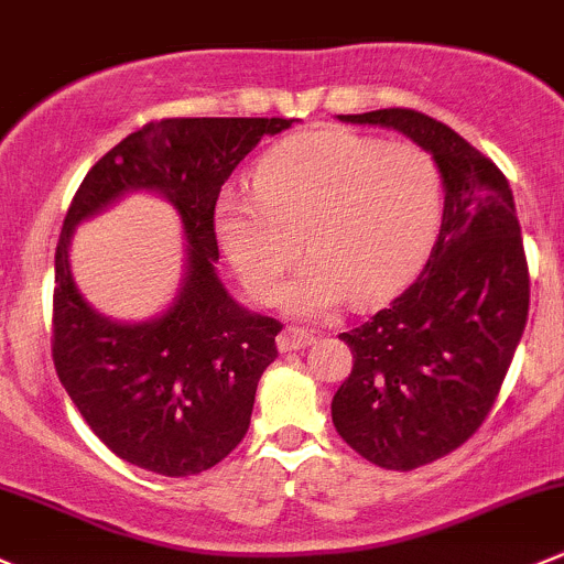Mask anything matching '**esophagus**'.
Returning a JSON list of instances; mask_svg holds the SVG:
<instances>
[{"mask_svg":"<svg viewBox=\"0 0 564 564\" xmlns=\"http://www.w3.org/2000/svg\"><path fill=\"white\" fill-rule=\"evenodd\" d=\"M312 339H315V334H312L310 328H299V325H284L282 334L276 336V345H280L282 352H290V350H301V347L312 345Z\"/></svg>","mask_w":564,"mask_h":564,"instance_id":"34e87169","label":"esophagus"}]
</instances>
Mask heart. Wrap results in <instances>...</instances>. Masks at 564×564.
Instances as JSON below:
<instances>
[{
  "instance_id": "1",
  "label": "heart",
  "mask_w": 564,
  "mask_h": 564,
  "mask_svg": "<svg viewBox=\"0 0 564 564\" xmlns=\"http://www.w3.org/2000/svg\"><path fill=\"white\" fill-rule=\"evenodd\" d=\"M440 208L443 178L426 149L323 127L260 156L254 195L219 197L217 236L260 304H274L301 249L312 254L282 304L325 315L397 293L426 258Z\"/></svg>"
}]
</instances>
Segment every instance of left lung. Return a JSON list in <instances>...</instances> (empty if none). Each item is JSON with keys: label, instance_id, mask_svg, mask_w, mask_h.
Segmentation results:
<instances>
[{"label": "left lung", "instance_id": "obj_1", "mask_svg": "<svg viewBox=\"0 0 564 564\" xmlns=\"http://www.w3.org/2000/svg\"><path fill=\"white\" fill-rule=\"evenodd\" d=\"M432 152L445 208L417 280L341 334L352 371L330 402L339 437L382 469L423 467L467 443L495 408L530 312V269L505 173L443 121L412 108L339 116Z\"/></svg>", "mask_w": 564, "mask_h": 564}]
</instances>
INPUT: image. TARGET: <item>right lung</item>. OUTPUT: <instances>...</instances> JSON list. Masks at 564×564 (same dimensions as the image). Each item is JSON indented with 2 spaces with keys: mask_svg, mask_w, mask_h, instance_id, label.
Here are the masks:
<instances>
[{
  "mask_svg": "<svg viewBox=\"0 0 564 564\" xmlns=\"http://www.w3.org/2000/svg\"><path fill=\"white\" fill-rule=\"evenodd\" d=\"M288 119H160L91 165L56 243L51 358L59 382L108 451L167 478L212 469L241 443L254 391L276 358L282 323L243 312L214 271V212L223 184ZM130 188H156L180 208L191 241L183 295L162 318L121 326L74 290L72 228Z\"/></svg>",
  "mask_w": 564,
  "mask_h": 564,
  "instance_id": "add662e5",
  "label": "right lung"
}]
</instances>
